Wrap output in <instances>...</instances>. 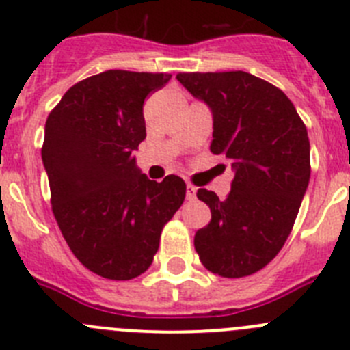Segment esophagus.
Instances as JSON below:
<instances>
[{
    "label": "esophagus",
    "instance_id": "obj_1",
    "mask_svg": "<svg viewBox=\"0 0 350 350\" xmlns=\"http://www.w3.org/2000/svg\"><path fill=\"white\" fill-rule=\"evenodd\" d=\"M185 198L189 200V202H193L194 198H196V187L191 184H187V187H185Z\"/></svg>",
    "mask_w": 350,
    "mask_h": 350
}]
</instances>
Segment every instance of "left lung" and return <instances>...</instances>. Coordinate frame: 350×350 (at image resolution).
<instances>
[{
	"mask_svg": "<svg viewBox=\"0 0 350 350\" xmlns=\"http://www.w3.org/2000/svg\"><path fill=\"white\" fill-rule=\"evenodd\" d=\"M178 82L212 112L210 150L230 161L226 200L198 189L212 219L194 249L212 273L238 279L279 254L310 180V142L295 105L280 89L245 71L178 73Z\"/></svg>",
	"mask_w": 350,
	"mask_h": 350,
	"instance_id": "1",
	"label": "left lung"
}]
</instances>
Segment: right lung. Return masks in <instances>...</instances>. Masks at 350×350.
<instances>
[{
    "label": "right lung",
    "mask_w": 350,
    "mask_h": 350,
    "mask_svg": "<svg viewBox=\"0 0 350 350\" xmlns=\"http://www.w3.org/2000/svg\"><path fill=\"white\" fill-rule=\"evenodd\" d=\"M170 79L103 71L68 89L45 122L42 161L54 217L75 258L105 279L144 273L163 226L184 203L180 177L148 180L135 157L147 135L145 98Z\"/></svg>",
    "instance_id": "obj_1"
}]
</instances>
